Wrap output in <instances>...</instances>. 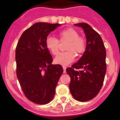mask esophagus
I'll list each match as a JSON object with an SVG mask.
<instances>
[{
  "label": "esophagus",
  "mask_w": 120,
  "mask_h": 120,
  "mask_svg": "<svg viewBox=\"0 0 120 120\" xmlns=\"http://www.w3.org/2000/svg\"><path fill=\"white\" fill-rule=\"evenodd\" d=\"M63 72H64V73H66V66H63Z\"/></svg>",
  "instance_id": "34e87169"
}]
</instances>
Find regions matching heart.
<instances>
[{"label": "heart", "mask_w": 120, "mask_h": 120, "mask_svg": "<svg viewBox=\"0 0 120 120\" xmlns=\"http://www.w3.org/2000/svg\"><path fill=\"white\" fill-rule=\"evenodd\" d=\"M57 40L49 36L46 39L45 45L48 50L54 56L59 52V42H67L65 50L66 52L59 54L54 59V63L63 66L72 63L76 57V54L81 56L85 52L87 47L86 40L84 37L79 36V33L73 28H67L58 33Z\"/></svg>", "instance_id": "heart-1"}]
</instances>
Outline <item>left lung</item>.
Here are the masks:
<instances>
[{"label": "left lung", "mask_w": 120, "mask_h": 120, "mask_svg": "<svg viewBox=\"0 0 120 120\" xmlns=\"http://www.w3.org/2000/svg\"><path fill=\"white\" fill-rule=\"evenodd\" d=\"M84 29L87 47L77 63L66 68L70 76L69 87L73 97L80 102H86L95 98L104 83L106 73V51L102 38L90 25L75 24Z\"/></svg>", "instance_id": "obj_1"}]
</instances>
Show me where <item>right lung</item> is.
Here are the masks:
<instances>
[{
	"instance_id": "obj_1",
	"label": "right lung",
	"mask_w": 120,
	"mask_h": 120,
	"mask_svg": "<svg viewBox=\"0 0 120 120\" xmlns=\"http://www.w3.org/2000/svg\"><path fill=\"white\" fill-rule=\"evenodd\" d=\"M59 23L38 22L23 32L16 47V76L27 98L43 105L53 99L59 77L60 64H52V57L46 47L47 36Z\"/></svg>"
}]
</instances>
